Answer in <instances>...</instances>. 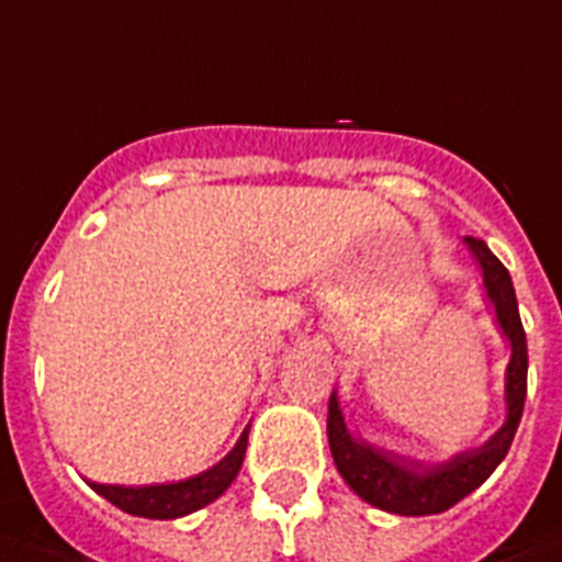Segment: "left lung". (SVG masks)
<instances>
[{
  "label": "left lung",
  "instance_id": "1",
  "mask_svg": "<svg viewBox=\"0 0 562 562\" xmlns=\"http://www.w3.org/2000/svg\"><path fill=\"white\" fill-rule=\"evenodd\" d=\"M468 250L482 270V286L491 301L502 337L509 342V362L504 370V424L480 449H468L446 462L406 460L395 451L359 440L345 424L337 390L328 398V446L334 465L345 485L373 507L395 516H437L473 493L507 457L527 398V334L518 317L516 290L507 267L491 254L482 239L465 236Z\"/></svg>",
  "mask_w": 562,
  "mask_h": 562
}]
</instances>
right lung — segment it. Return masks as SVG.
Returning <instances> with one entry per match:
<instances>
[{
  "instance_id": "add662e5",
  "label": "right lung",
  "mask_w": 562,
  "mask_h": 562,
  "mask_svg": "<svg viewBox=\"0 0 562 562\" xmlns=\"http://www.w3.org/2000/svg\"><path fill=\"white\" fill-rule=\"evenodd\" d=\"M247 431H250V424L245 426L234 449L217 465H211L209 471L189 476V480L158 482V485H100V482H89V487L100 493L102 498H108L113 507H120L122 513H131V516L158 518V521L183 518L228 491L231 482L239 473L241 460H245Z\"/></svg>"
}]
</instances>
